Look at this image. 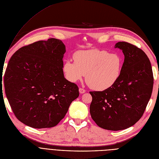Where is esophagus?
<instances>
[{"label": "esophagus", "mask_w": 159, "mask_h": 159, "mask_svg": "<svg viewBox=\"0 0 159 159\" xmlns=\"http://www.w3.org/2000/svg\"><path fill=\"white\" fill-rule=\"evenodd\" d=\"M79 92H80V93H81V94H83V93L85 92V90L84 89H82V88H80Z\"/></svg>", "instance_id": "1"}]
</instances>
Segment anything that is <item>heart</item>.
Instances as JSON below:
<instances>
[{"label": "heart", "mask_w": 159, "mask_h": 159, "mask_svg": "<svg viewBox=\"0 0 159 159\" xmlns=\"http://www.w3.org/2000/svg\"><path fill=\"white\" fill-rule=\"evenodd\" d=\"M74 59L65 60L63 63L65 78L76 83L86 74L87 85L98 91L105 90L114 85L120 78L123 65V59L118 54L99 49L78 51Z\"/></svg>", "instance_id": "obj_1"}]
</instances>
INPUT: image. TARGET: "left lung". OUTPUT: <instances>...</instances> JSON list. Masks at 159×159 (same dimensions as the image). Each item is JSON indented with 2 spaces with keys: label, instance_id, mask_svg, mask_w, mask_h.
Masks as SVG:
<instances>
[{
  "label": "left lung",
  "instance_id": "8db88e82",
  "mask_svg": "<svg viewBox=\"0 0 159 159\" xmlns=\"http://www.w3.org/2000/svg\"><path fill=\"white\" fill-rule=\"evenodd\" d=\"M125 60L120 76L114 85L103 91L90 92V113L99 127L112 131L126 129L143 116L150 100L153 76L146 53L134 45L117 42Z\"/></svg>",
  "mask_w": 159,
  "mask_h": 159
}]
</instances>
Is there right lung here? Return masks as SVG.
I'll return each mask as SVG.
<instances>
[{
    "mask_svg": "<svg viewBox=\"0 0 159 159\" xmlns=\"http://www.w3.org/2000/svg\"><path fill=\"white\" fill-rule=\"evenodd\" d=\"M65 51L61 40L49 39L22 47L9 60L6 95L15 116L25 125L57 126L79 96L78 87L64 77Z\"/></svg>",
    "mask_w": 159,
    "mask_h": 159,
    "instance_id": "1",
    "label": "right lung"
}]
</instances>
